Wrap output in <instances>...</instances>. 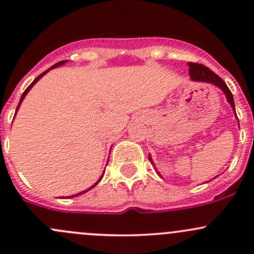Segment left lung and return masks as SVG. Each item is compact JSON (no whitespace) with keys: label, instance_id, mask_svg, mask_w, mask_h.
I'll use <instances>...</instances> for the list:
<instances>
[{"label":"left lung","instance_id":"obj_1","mask_svg":"<svg viewBox=\"0 0 254 254\" xmlns=\"http://www.w3.org/2000/svg\"><path fill=\"white\" fill-rule=\"evenodd\" d=\"M188 66H189V76H190V78L193 79V81L195 82H206V83H212L214 86L219 87L220 89H221L222 92L225 93V96H226V99L227 102L230 103V106L232 107V109H234L235 112V115H236V111H235V102H234V97H232V93L231 91L229 89V87L226 86V83L224 82V79L220 78L219 76L216 75L215 72H212L210 68H207L206 66L201 65V64H195V63H188ZM237 118V115H236ZM238 127H240V124H238ZM148 160H150L151 165H153V167H155V163H153L152 158H151V156L148 155ZM156 170V167H155ZM156 172H157V175L160 177H162L160 175V172H158L157 170H156Z\"/></svg>","mask_w":254,"mask_h":254}]
</instances>
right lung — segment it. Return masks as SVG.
<instances>
[{
  "label": "right lung",
  "mask_w": 254,
  "mask_h": 254,
  "mask_svg": "<svg viewBox=\"0 0 254 254\" xmlns=\"http://www.w3.org/2000/svg\"><path fill=\"white\" fill-rule=\"evenodd\" d=\"M67 61H68V60H63V61H59V63H58V64H55V65H54V66H51V67H50V68H48V70H47V71H45V72H43V73H42V75H39V76H38V77H37V78H35V79H34V81H33V82H32V83H30V84H29V86H28V88H27V89H25V91H24V92H23L22 97H20V101H19V104H18V107H17V109H16V113H17V111H18V109H19V107H20V103H22V101H23V99H24V97H25V96H27V93H28V92H29V91H30V88H32V87H33V86H34V84H35V83H37V82H38V81H39V79H40V78H42V77H43V76H44V75H45V73H47V72H49V71H50V70H53V68H55V67H59V66L64 65V64H66V63H67ZM14 115H16V114H14ZM103 175H104V172H103ZM103 175H102V176H101V178H99V179H98V181H97V182H96V183H94V184H93V186H92V187H89V188H88V189H86V190L81 191V193H77V194H75V195H70V196H68V198H75V196H78V195H81V194L86 193V191L91 190V189H92V188H94V187H96V186H97V184H98V183H99V182H101V179H102V177H103Z\"/></svg>",
  "instance_id": "right-lung-1"
}]
</instances>
